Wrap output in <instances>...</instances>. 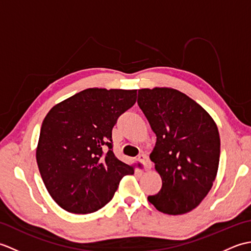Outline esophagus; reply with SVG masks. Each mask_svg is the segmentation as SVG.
<instances>
[{"mask_svg":"<svg viewBox=\"0 0 251 251\" xmlns=\"http://www.w3.org/2000/svg\"><path fill=\"white\" fill-rule=\"evenodd\" d=\"M138 161H139L142 166L145 169H150L151 168V162L150 159H149V157L146 155V154H140L139 156H138Z\"/></svg>","mask_w":251,"mask_h":251,"instance_id":"1","label":"esophagus"}]
</instances>
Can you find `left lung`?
Segmentation results:
<instances>
[{"label": "left lung", "mask_w": 251, "mask_h": 251, "mask_svg": "<svg viewBox=\"0 0 251 251\" xmlns=\"http://www.w3.org/2000/svg\"><path fill=\"white\" fill-rule=\"evenodd\" d=\"M138 105L156 135L151 161L162 188L149 201L167 215L201 204L216 179L220 136L211 116L188 96L172 88L138 90Z\"/></svg>", "instance_id": "obj_1"}]
</instances>
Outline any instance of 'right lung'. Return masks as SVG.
Listing matches in <instances>:
<instances>
[{"label":"right lung","mask_w":251,"mask_h":251,"mask_svg":"<svg viewBox=\"0 0 251 251\" xmlns=\"http://www.w3.org/2000/svg\"><path fill=\"white\" fill-rule=\"evenodd\" d=\"M137 90L88 88L56 104L43 121L36 162L50 196L73 214H90L113 199L134 168L113 153L112 129L136 103Z\"/></svg>","instance_id":"1"}]
</instances>
